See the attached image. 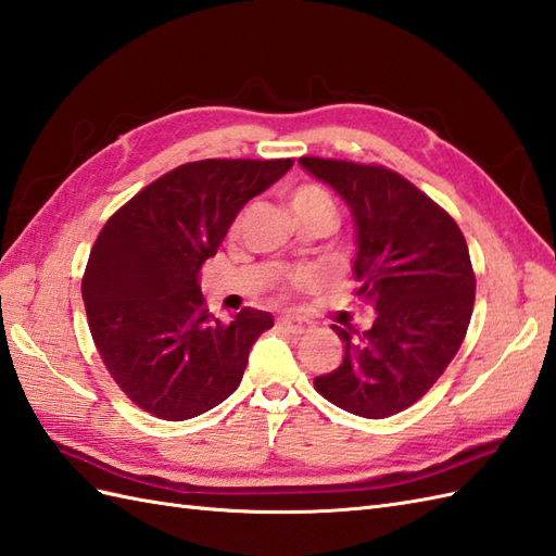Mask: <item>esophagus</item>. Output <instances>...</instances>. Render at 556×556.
Wrapping results in <instances>:
<instances>
[{"label":"esophagus","instance_id":"1","mask_svg":"<svg viewBox=\"0 0 556 556\" xmlns=\"http://www.w3.org/2000/svg\"><path fill=\"white\" fill-rule=\"evenodd\" d=\"M279 327L291 331V333H305V331H309V327H313V325H309V321L303 319V317L283 315V317H279Z\"/></svg>","mask_w":556,"mask_h":556}]
</instances>
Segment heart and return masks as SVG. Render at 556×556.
I'll list each match as a JSON object with an SVG mask.
<instances>
[{
	"label": "heart",
	"instance_id": "b5f03b06",
	"mask_svg": "<svg viewBox=\"0 0 556 556\" xmlns=\"http://www.w3.org/2000/svg\"><path fill=\"white\" fill-rule=\"evenodd\" d=\"M291 213L295 219L317 215V217H325L327 223L333 225V217H337V205H333L329 191L325 187L301 185V187H295L291 193ZM291 281L295 283V287H309V283L315 281V277L307 273H299V275H293Z\"/></svg>",
	"mask_w": 556,
	"mask_h": 556
}]
</instances>
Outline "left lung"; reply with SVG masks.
<instances>
[{
  "label": "left lung",
  "mask_w": 556,
  "mask_h": 556,
  "mask_svg": "<svg viewBox=\"0 0 556 556\" xmlns=\"http://www.w3.org/2000/svg\"><path fill=\"white\" fill-rule=\"evenodd\" d=\"M299 163L351 208L355 295L374 309L367 331L331 325L343 363L315 377V389L357 417L397 415L438 381L467 333L476 295L467 241L441 205L389 167Z\"/></svg>",
  "instance_id": "left-lung-1"
}]
</instances>
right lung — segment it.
<instances>
[{"label":"right lung","instance_id":"1","mask_svg":"<svg viewBox=\"0 0 556 556\" xmlns=\"http://www.w3.org/2000/svg\"><path fill=\"white\" fill-rule=\"evenodd\" d=\"M293 165L211 159L179 165L109 217L83 277L89 331L109 374L149 415L185 421L241 383L249 353L275 325L243 307L229 325L203 305L201 265L239 211Z\"/></svg>","mask_w":556,"mask_h":556}]
</instances>
